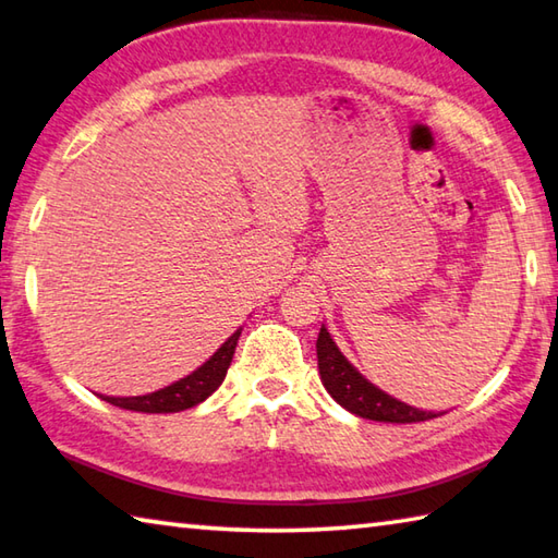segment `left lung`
Wrapping results in <instances>:
<instances>
[{
	"label": "left lung",
	"instance_id": "1",
	"mask_svg": "<svg viewBox=\"0 0 558 558\" xmlns=\"http://www.w3.org/2000/svg\"><path fill=\"white\" fill-rule=\"evenodd\" d=\"M317 361H319V376L327 392L341 404V408L359 414L363 420L410 424V422H427L437 417L434 412H424V410L412 408V404L395 400L392 395L383 392L380 388H376V385L368 383L356 368L351 366L324 327L319 329V339H317Z\"/></svg>",
	"mask_w": 558,
	"mask_h": 558
}]
</instances>
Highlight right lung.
<instances>
[{
  "instance_id": "add662e5",
  "label": "right lung",
  "mask_w": 558,
  "mask_h": 558,
  "mask_svg": "<svg viewBox=\"0 0 558 558\" xmlns=\"http://www.w3.org/2000/svg\"><path fill=\"white\" fill-rule=\"evenodd\" d=\"M239 337H241V329L231 333V337L217 349L215 356H211L207 363H202L195 373H190V376L180 378L173 385H168L163 390H156L150 395H138V398H107V395H102V400L117 404L121 410L156 412V414L195 408V404H199L202 400H207L209 395L219 388L221 380L227 378V371L231 366V359H234Z\"/></svg>"
}]
</instances>
